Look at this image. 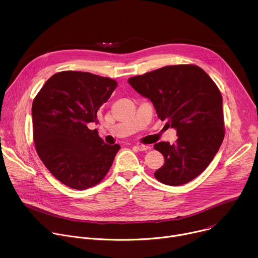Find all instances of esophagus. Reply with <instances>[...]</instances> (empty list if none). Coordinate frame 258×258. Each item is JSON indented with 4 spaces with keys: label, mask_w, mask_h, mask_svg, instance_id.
Listing matches in <instances>:
<instances>
[{
    "label": "esophagus",
    "mask_w": 258,
    "mask_h": 258,
    "mask_svg": "<svg viewBox=\"0 0 258 258\" xmlns=\"http://www.w3.org/2000/svg\"><path fill=\"white\" fill-rule=\"evenodd\" d=\"M136 148L139 151H147V150H150V146H148V145H137Z\"/></svg>",
    "instance_id": "obj_1"
}]
</instances>
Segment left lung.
<instances>
[{
    "instance_id": "1",
    "label": "left lung",
    "mask_w": 258,
    "mask_h": 258,
    "mask_svg": "<svg viewBox=\"0 0 258 258\" xmlns=\"http://www.w3.org/2000/svg\"><path fill=\"white\" fill-rule=\"evenodd\" d=\"M128 83L151 100L159 119L176 130L174 144L154 145L165 159L154 173L157 180L179 186L194 179L212 161L225 138L223 97L215 83L193 64L164 66Z\"/></svg>"
}]
</instances>
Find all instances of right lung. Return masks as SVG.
Listing matches in <instances>:
<instances>
[{"label": "right lung", "instance_id": "1", "mask_svg": "<svg viewBox=\"0 0 258 258\" xmlns=\"http://www.w3.org/2000/svg\"><path fill=\"white\" fill-rule=\"evenodd\" d=\"M116 87L112 79L66 70L52 76L33 99L35 150L49 171L69 188L98 185L120 149L89 128V123H99L100 108Z\"/></svg>", "mask_w": 258, "mask_h": 258}]
</instances>
